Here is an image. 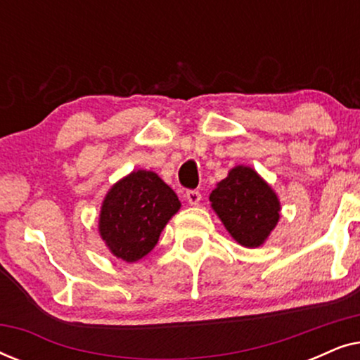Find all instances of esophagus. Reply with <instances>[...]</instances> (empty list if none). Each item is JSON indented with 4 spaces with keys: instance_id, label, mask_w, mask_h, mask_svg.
Wrapping results in <instances>:
<instances>
[{
    "instance_id": "34e87169",
    "label": "esophagus",
    "mask_w": 360,
    "mask_h": 360,
    "mask_svg": "<svg viewBox=\"0 0 360 360\" xmlns=\"http://www.w3.org/2000/svg\"><path fill=\"white\" fill-rule=\"evenodd\" d=\"M185 198L186 201H188L190 205H198L201 201V193L198 190H188L185 193Z\"/></svg>"
}]
</instances>
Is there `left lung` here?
<instances>
[{
    "mask_svg": "<svg viewBox=\"0 0 360 360\" xmlns=\"http://www.w3.org/2000/svg\"><path fill=\"white\" fill-rule=\"evenodd\" d=\"M210 201L224 228L245 248L264 244L280 218L277 195L250 167H234L211 191Z\"/></svg>",
    "mask_w": 360,
    "mask_h": 360,
    "instance_id": "left-lung-1",
    "label": "left lung"
}]
</instances>
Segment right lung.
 Masks as SVG:
<instances>
[{"label": "right lung", "mask_w": 360, "mask_h": 360, "mask_svg": "<svg viewBox=\"0 0 360 360\" xmlns=\"http://www.w3.org/2000/svg\"><path fill=\"white\" fill-rule=\"evenodd\" d=\"M179 210L175 191L159 175L132 172L108 191L100 234L117 259L136 262L155 248L162 229Z\"/></svg>", "instance_id": "add662e5"}]
</instances>
